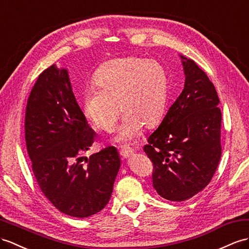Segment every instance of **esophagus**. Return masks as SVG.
I'll return each instance as SVG.
<instances>
[{"label":"esophagus","instance_id":"34e87169","mask_svg":"<svg viewBox=\"0 0 249 249\" xmlns=\"http://www.w3.org/2000/svg\"><path fill=\"white\" fill-rule=\"evenodd\" d=\"M134 153V151H133L131 148H124L120 151V155L123 159H129Z\"/></svg>","mask_w":249,"mask_h":249}]
</instances>
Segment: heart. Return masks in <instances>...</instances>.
I'll list each match as a JSON object with an SVG mask.
<instances>
[{
	"label": "heart",
	"instance_id": "obj_1",
	"mask_svg": "<svg viewBox=\"0 0 249 249\" xmlns=\"http://www.w3.org/2000/svg\"><path fill=\"white\" fill-rule=\"evenodd\" d=\"M93 82L95 88L88 89L82 96L83 115L97 129L110 132L117 120L119 104L124 115L114 138L117 142H133L143 124H155L165 111L169 78L155 60H111L95 71Z\"/></svg>",
	"mask_w": 249,
	"mask_h": 249
}]
</instances>
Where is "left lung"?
I'll list each match as a JSON object with an SVG mask.
<instances>
[{"label":"left lung","mask_w":249,"mask_h":249,"mask_svg":"<svg viewBox=\"0 0 249 249\" xmlns=\"http://www.w3.org/2000/svg\"><path fill=\"white\" fill-rule=\"evenodd\" d=\"M179 57L184 89L143 148L154 166V189L174 202L202 191L222 154V113L214 86L193 60Z\"/></svg>","instance_id":"obj_1"}]
</instances>
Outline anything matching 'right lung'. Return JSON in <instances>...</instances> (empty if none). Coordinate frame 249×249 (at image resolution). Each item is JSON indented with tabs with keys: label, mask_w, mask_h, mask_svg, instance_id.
<instances>
[{
	"label": "right lung",
	"mask_w": 249,
	"mask_h": 249,
	"mask_svg": "<svg viewBox=\"0 0 249 249\" xmlns=\"http://www.w3.org/2000/svg\"><path fill=\"white\" fill-rule=\"evenodd\" d=\"M94 137L72 93L68 70L56 64L46 69L27 101L26 147L41 191L70 216L93 215L112 196L120 168L116 148L107 147L81 162Z\"/></svg>",
	"instance_id": "1"
}]
</instances>
